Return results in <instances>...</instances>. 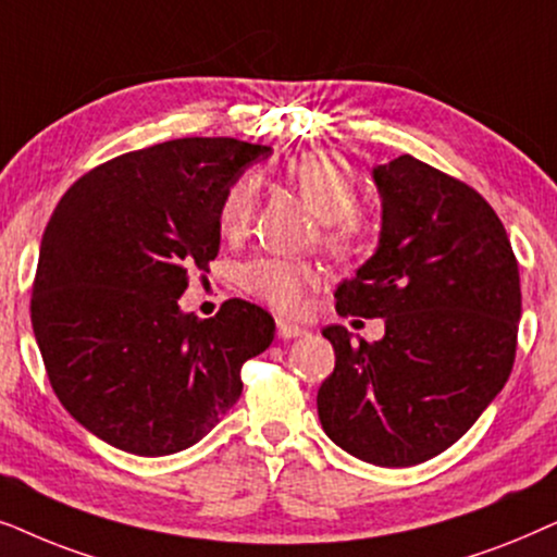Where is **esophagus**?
Listing matches in <instances>:
<instances>
[{"label":"esophagus","instance_id":"34e87169","mask_svg":"<svg viewBox=\"0 0 557 557\" xmlns=\"http://www.w3.org/2000/svg\"><path fill=\"white\" fill-rule=\"evenodd\" d=\"M306 333L308 331L302 329V325L285 321V318H277V336L280 338H300V336H306Z\"/></svg>","mask_w":557,"mask_h":557}]
</instances>
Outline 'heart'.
<instances>
[{
    "label": "heart",
    "mask_w": 557,
    "mask_h": 557,
    "mask_svg": "<svg viewBox=\"0 0 557 557\" xmlns=\"http://www.w3.org/2000/svg\"><path fill=\"white\" fill-rule=\"evenodd\" d=\"M285 181L323 221L321 242L336 257H348L359 249L364 236V219L359 209V181L344 160L329 152H302L285 162ZM255 211V183L236 177L221 196L216 226L226 239H239L247 232ZM321 283V272L306 259L255 257L242 264L239 285L244 293L270 306L277 313H300L308 290Z\"/></svg>",
    "instance_id": "heart-1"
}]
</instances>
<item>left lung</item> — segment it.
Masks as SVG:
<instances>
[{"label":"left lung","mask_w":557,"mask_h":557,"mask_svg":"<svg viewBox=\"0 0 557 557\" xmlns=\"http://www.w3.org/2000/svg\"><path fill=\"white\" fill-rule=\"evenodd\" d=\"M380 249L336 290L338 315L384 318L376 344L323 336L336 369L318 389L325 435L367 463L443 454L509 380L522 315L520 267L486 198L399 154L374 168Z\"/></svg>","instance_id":"left-lung-1"}]
</instances>
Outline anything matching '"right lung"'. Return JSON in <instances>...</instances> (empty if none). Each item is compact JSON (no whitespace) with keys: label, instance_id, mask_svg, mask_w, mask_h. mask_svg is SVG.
Returning <instances> with one entry per match:
<instances>
[{"label":"right lung","instance_id":"right-lung-1","mask_svg":"<svg viewBox=\"0 0 557 557\" xmlns=\"http://www.w3.org/2000/svg\"><path fill=\"white\" fill-rule=\"evenodd\" d=\"M270 152L170 139L88 170L58 201L29 315L50 387L109 446L152 458L198 443L239 399L244 361L272 344L255 302L232 298L206 321L177 308L219 255L221 196Z\"/></svg>","mask_w":557,"mask_h":557}]
</instances>
